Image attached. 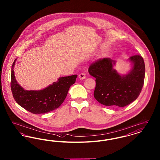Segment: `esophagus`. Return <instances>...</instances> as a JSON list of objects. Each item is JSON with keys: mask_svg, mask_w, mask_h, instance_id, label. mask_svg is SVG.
Returning a JSON list of instances; mask_svg holds the SVG:
<instances>
[{"mask_svg": "<svg viewBox=\"0 0 160 160\" xmlns=\"http://www.w3.org/2000/svg\"><path fill=\"white\" fill-rule=\"evenodd\" d=\"M78 77H79V78H80V79L83 80V79H84V78H86V75H85V74H84V73L82 72V73H80V74H79Z\"/></svg>", "mask_w": 160, "mask_h": 160, "instance_id": "34e87169", "label": "esophagus"}]
</instances>
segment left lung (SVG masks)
Wrapping results in <instances>:
<instances>
[{"mask_svg":"<svg viewBox=\"0 0 160 160\" xmlns=\"http://www.w3.org/2000/svg\"><path fill=\"white\" fill-rule=\"evenodd\" d=\"M134 63L128 74L120 76L113 69L115 62L110 58L99 59L92 63L88 71L96 78L93 96L99 103L108 107H125L137 99L145 80L144 60L140 54L131 56Z\"/></svg>","mask_w":160,"mask_h":160,"instance_id":"8db88e82","label":"left lung"}]
</instances>
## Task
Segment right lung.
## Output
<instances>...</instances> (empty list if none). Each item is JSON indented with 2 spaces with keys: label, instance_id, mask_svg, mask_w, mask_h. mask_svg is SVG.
<instances>
[{
  "label": "right lung",
  "instance_id": "add662e5",
  "mask_svg": "<svg viewBox=\"0 0 160 160\" xmlns=\"http://www.w3.org/2000/svg\"><path fill=\"white\" fill-rule=\"evenodd\" d=\"M11 68V89L15 101L33 114H42L58 108L64 101L69 89L76 82L77 75L63 77L58 81L41 91H25L15 80L14 67Z\"/></svg>",
  "mask_w": 160,
  "mask_h": 160
}]
</instances>
